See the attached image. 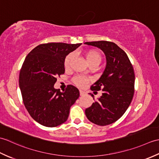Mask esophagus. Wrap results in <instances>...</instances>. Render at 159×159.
<instances>
[{
	"instance_id": "34e87169",
	"label": "esophagus",
	"mask_w": 159,
	"mask_h": 159,
	"mask_svg": "<svg viewBox=\"0 0 159 159\" xmlns=\"http://www.w3.org/2000/svg\"><path fill=\"white\" fill-rule=\"evenodd\" d=\"M85 92H83V91H82V90H80V96H83L85 95Z\"/></svg>"
}]
</instances>
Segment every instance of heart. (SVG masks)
<instances>
[{"label":"heart","instance_id":"obj_1","mask_svg":"<svg viewBox=\"0 0 159 159\" xmlns=\"http://www.w3.org/2000/svg\"><path fill=\"white\" fill-rule=\"evenodd\" d=\"M73 56V53H70L66 57L65 59H64V67H65L66 69L69 68L71 60H72ZM85 57L87 62H88L90 66H98L100 63L101 61H102V57H101V55L98 51H97L96 50H87L85 53ZM72 82L75 84L76 85L82 87L83 86H85L86 84L89 82V80L88 79H87V78L83 76L77 75L73 78Z\"/></svg>","mask_w":159,"mask_h":159}]
</instances>
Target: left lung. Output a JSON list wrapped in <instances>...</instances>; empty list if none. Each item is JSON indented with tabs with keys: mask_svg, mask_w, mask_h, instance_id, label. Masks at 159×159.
I'll list each match as a JSON object with an SVG mask.
<instances>
[{
	"mask_svg": "<svg viewBox=\"0 0 159 159\" xmlns=\"http://www.w3.org/2000/svg\"><path fill=\"white\" fill-rule=\"evenodd\" d=\"M85 43L100 48L107 58L103 74L91 86L92 91L102 89V95L85 109V115L92 123L107 126L119 120L133 100L135 79L133 67L126 53L113 42L98 41Z\"/></svg>",
	"mask_w": 159,
	"mask_h": 159,
	"instance_id": "left-lung-1",
	"label": "left lung"
}]
</instances>
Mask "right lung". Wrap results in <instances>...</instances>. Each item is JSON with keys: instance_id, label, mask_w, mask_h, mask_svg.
<instances>
[{"instance_id": "add662e5", "label": "right lung", "mask_w": 159, "mask_h": 159, "mask_svg": "<svg viewBox=\"0 0 159 159\" xmlns=\"http://www.w3.org/2000/svg\"><path fill=\"white\" fill-rule=\"evenodd\" d=\"M81 43H42L25 58L19 75V85L24 104L37 122L56 127L66 121L70 109L80 96L72 85L63 92L54 88L57 77L65 73L64 59Z\"/></svg>"}]
</instances>
